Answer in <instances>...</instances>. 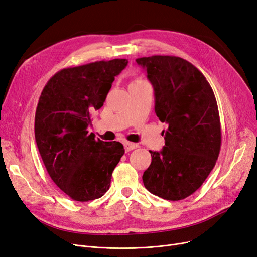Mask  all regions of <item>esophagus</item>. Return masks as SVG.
Listing matches in <instances>:
<instances>
[{
  "mask_svg": "<svg viewBox=\"0 0 257 257\" xmlns=\"http://www.w3.org/2000/svg\"><path fill=\"white\" fill-rule=\"evenodd\" d=\"M138 144L136 143H132V142H124V149L126 152H130V151H133L138 148Z\"/></svg>",
  "mask_w": 257,
  "mask_h": 257,
  "instance_id": "obj_1",
  "label": "esophagus"
}]
</instances>
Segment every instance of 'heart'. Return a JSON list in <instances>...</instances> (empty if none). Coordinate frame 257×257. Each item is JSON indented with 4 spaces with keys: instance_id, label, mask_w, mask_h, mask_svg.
Returning <instances> with one entry per match:
<instances>
[{
    "instance_id": "b5f03b06",
    "label": "heart",
    "mask_w": 257,
    "mask_h": 257,
    "mask_svg": "<svg viewBox=\"0 0 257 257\" xmlns=\"http://www.w3.org/2000/svg\"><path fill=\"white\" fill-rule=\"evenodd\" d=\"M143 80H141V79H137V80H135L134 82H142Z\"/></svg>"
}]
</instances>
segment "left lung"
Segmentation results:
<instances>
[{
  "label": "left lung",
  "mask_w": 257,
  "mask_h": 257,
  "mask_svg": "<svg viewBox=\"0 0 257 257\" xmlns=\"http://www.w3.org/2000/svg\"><path fill=\"white\" fill-rule=\"evenodd\" d=\"M155 91V112L168 124L165 146L150 151L152 163L142 180L151 193L180 201L197 191L209 176L222 143L214 93L203 73L178 56L137 58Z\"/></svg>",
  "instance_id": "left-lung-1"
}]
</instances>
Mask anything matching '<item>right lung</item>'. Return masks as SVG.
<instances>
[{
	"mask_svg": "<svg viewBox=\"0 0 257 257\" xmlns=\"http://www.w3.org/2000/svg\"><path fill=\"white\" fill-rule=\"evenodd\" d=\"M127 59L100 60L65 68L48 80L34 118L35 141L52 181L78 202L101 198L124 154L120 142L88 134L92 112L99 109Z\"/></svg>",
	"mask_w": 257,
	"mask_h": 257,
	"instance_id": "1",
	"label": "right lung"
}]
</instances>
